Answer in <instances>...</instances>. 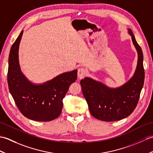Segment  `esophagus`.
Wrapping results in <instances>:
<instances>
[{
    "label": "esophagus",
    "instance_id": "esophagus-1",
    "mask_svg": "<svg viewBox=\"0 0 153 153\" xmlns=\"http://www.w3.org/2000/svg\"><path fill=\"white\" fill-rule=\"evenodd\" d=\"M87 70L84 68H79L77 70V76L79 79H83L86 76Z\"/></svg>",
    "mask_w": 153,
    "mask_h": 153
}]
</instances>
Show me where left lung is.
Listing matches in <instances>:
<instances>
[{
  "label": "left lung",
  "mask_w": 153,
  "mask_h": 153,
  "mask_svg": "<svg viewBox=\"0 0 153 153\" xmlns=\"http://www.w3.org/2000/svg\"><path fill=\"white\" fill-rule=\"evenodd\" d=\"M137 51L138 60L135 72L124 85L111 89L89 77L80 82L82 92L88 104L90 113L95 118L106 122L126 118L137 106L144 84L143 54L131 30H128Z\"/></svg>",
  "instance_id": "obj_1"
}]
</instances>
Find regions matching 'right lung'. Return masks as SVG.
Instances as JSON below:
<instances>
[{
	"label": "right lung",
	"mask_w": 153,
	"mask_h": 153,
	"mask_svg": "<svg viewBox=\"0 0 153 153\" xmlns=\"http://www.w3.org/2000/svg\"><path fill=\"white\" fill-rule=\"evenodd\" d=\"M23 32L13 43L9 54L7 77L10 92L25 117L35 121H51L61 114L62 100L71 84L77 79V70L62 74L41 85L29 82L22 73L18 60Z\"/></svg>",
	"instance_id": "add662e5"
}]
</instances>
